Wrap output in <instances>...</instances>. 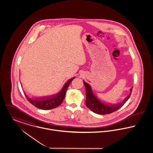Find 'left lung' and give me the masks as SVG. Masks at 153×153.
<instances>
[{
    "mask_svg": "<svg viewBox=\"0 0 153 153\" xmlns=\"http://www.w3.org/2000/svg\"><path fill=\"white\" fill-rule=\"evenodd\" d=\"M83 82L85 87L86 92L85 105L91 111L99 115L109 114L121 108L129 98L133 88V87L130 88V93L129 95H128L122 102L113 105L107 104L101 101L97 97V96L94 94L91 86L88 83L85 82L84 81H83Z\"/></svg>",
    "mask_w": 153,
    "mask_h": 153,
    "instance_id": "8db88e82",
    "label": "left lung"
}]
</instances>
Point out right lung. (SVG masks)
<instances>
[{"mask_svg":"<svg viewBox=\"0 0 153 153\" xmlns=\"http://www.w3.org/2000/svg\"><path fill=\"white\" fill-rule=\"evenodd\" d=\"M75 77H73L70 80H69L65 84L62 89L61 90V91L59 92V93L55 95H52L51 96H48L45 97L36 98L35 99H33V98H29L26 94H25V93H24L25 94L28 101L33 105L36 106V108L41 109H44V110L53 109L56 107H58L62 103L65 97L67 89L69 84L71 82V81Z\"/></svg>","mask_w":153,"mask_h":153,"instance_id":"obj_1","label":"right lung"}]
</instances>
